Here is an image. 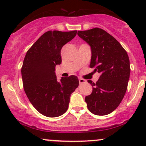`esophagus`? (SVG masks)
<instances>
[{
  "mask_svg": "<svg viewBox=\"0 0 146 146\" xmlns=\"http://www.w3.org/2000/svg\"><path fill=\"white\" fill-rule=\"evenodd\" d=\"M79 82H80V84H81L86 82V80H84V79H82V78H79Z\"/></svg>",
  "mask_w": 146,
  "mask_h": 146,
  "instance_id": "esophagus-1",
  "label": "esophagus"
}]
</instances>
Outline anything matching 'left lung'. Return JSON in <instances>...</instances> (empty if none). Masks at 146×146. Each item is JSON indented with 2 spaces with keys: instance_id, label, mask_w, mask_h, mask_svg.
Returning <instances> with one entry per match:
<instances>
[{
  "instance_id": "left-lung-1",
  "label": "left lung",
  "mask_w": 146,
  "mask_h": 146,
  "mask_svg": "<svg viewBox=\"0 0 146 146\" xmlns=\"http://www.w3.org/2000/svg\"><path fill=\"white\" fill-rule=\"evenodd\" d=\"M79 37L91 48L90 67L95 68L100 76L91 94L85 98L90 112L96 115H108L119 105L126 92L130 67L127 52L118 41L100 28L80 31Z\"/></svg>"
}]
</instances>
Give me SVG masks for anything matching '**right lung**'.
I'll use <instances>...</instances> for the list:
<instances>
[{
	"mask_svg": "<svg viewBox=\"0 0 146 146\" xmlns=\"http://www.w3.org/2000/svg\"><path fill=\"white\" fill-rule=\"evenodd\" d=\"M77 31H48L28 50L21 68L25 93L42 115L56 117L68 109L70 97L79 85L78 77L57 80L56 66L62 62L61 49L76 36Z\"/></svg>",
	"mask_w": 146,
	"mask_h": 146,
	"instance_id": "1",
	"label": "right lung"
}]
</instances>
